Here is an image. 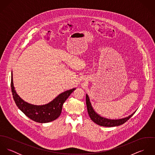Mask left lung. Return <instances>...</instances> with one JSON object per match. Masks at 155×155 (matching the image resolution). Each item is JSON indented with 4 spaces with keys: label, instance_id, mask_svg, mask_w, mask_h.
Segmentation results:
<instances>
[{
    "label": "left lung",
    "instance_id": "8db88e82",
    "mask_svg": "<svg viewBox=\"0 0 155 155\" xmlns=\"http://www.w3.org/2000/svg\"><path fill=\"white\" fill-rule=\"evenodd\" d=\"M86 103H87V110H88V113L89 116L91 120L97 124L98 125L103 126V127H116V126H119L120 125L124 124L125 122H126L128 120H129L133 114L135 113L134 111L132 114L130 116L120 119H116V120H112V119H106L105 117H101L99 114H98L93 109L91 104L89 101L88 95L87 94L86 95Z\"/></svg>",
    "mask_w": 155,
    "mask_h": 155
}]
</instances>
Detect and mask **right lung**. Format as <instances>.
<instances>
[{"instance_id": "obj_1", "label": "right lung", "mask_w": 155, "mask_h": 155, "mask_svg": "<svg viewBox=\"0 0 155 155\" xmlns=\"http://www.w3.org/2000/svg\"><path fill=\"white\" fill-rule=\"evenodd\" d=\"M11 87L13 98L18 109L30 119L39 123H48L57 119L61 113L64 103L76 89H71L60 94L52 101L46 104L36 106L24 101L17 94L13 84L12 71Z\"/></svg>"}]
</instances>
